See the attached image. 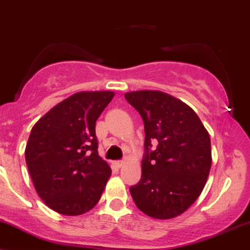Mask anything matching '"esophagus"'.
Returning a JSON list of instances; mask_svg holds the SVG:
<instances>
[{
	"label": "esophagus",
	"mask_w": 250,
	"mask_h": 250,
	"mask_svg": "<svg viewBox=\"0 0 250 250\" xmlns=\"http://www.w3.org/2000/svg\"><path fill=\"white\" fill-rule=\"evenodd\" d=\"M123 164H124V161H123V160H116V161H113V165L116 166V167H118V168H120V167L123 166Z\"/></svg>",
	"instance_id": "obj_1"
}]
</instances>
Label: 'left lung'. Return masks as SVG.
Returning a JSON list of instances; mask_svg holds the SVG:
<instances>
[{
	"mask_svg": "<svg viewBox=\"0 0 250 250\" xmlns=\"http://www.w3.org/2000/svg\"><path fill=\"white\" fill-rule=\"evenodd\" d=\"M125 98L145 127L142 178L130 192L154 219H172L201 194L212 166L210 138L200 118L180 99L161 91H132Z\"/></svg>",
	"mask_w": 250,
	"mask_h": 250,
	"instance_id": "8db88e82",
	"label": "left lung"
}]
</instances>
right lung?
Returning <instances> with one entry per match:
<instances>
[{"label":"right lung","instance_id":"add662e5","mask_svg":"<svg viewBox=\"0 0 250 250\" xmlns=\"http://www.w3.org/2000/svg\"><path fill=\"white\" fill-rule=\"evenodd\" d=\"M112 91H83L54 106L31 128L25 161L37 194L63 215L89 212L101 199L111 168L98 154L96 122Z\"/></svg>","mask_w":250,"mask_h":250}]
</instances>
